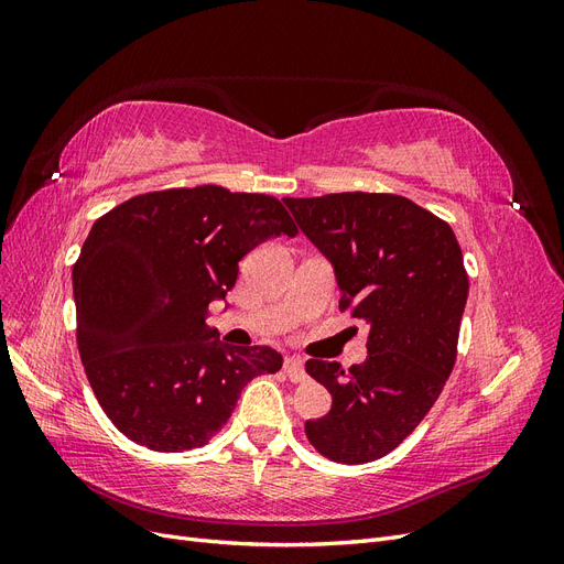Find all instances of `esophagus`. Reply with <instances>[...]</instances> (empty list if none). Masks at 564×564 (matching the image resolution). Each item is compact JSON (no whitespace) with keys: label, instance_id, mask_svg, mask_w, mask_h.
<instances>
[{"label":"esophagus","instance_id":"obj_1","mask_svg":"<svg viewBox=\"0 0 564 564\" xmlns=\"http://www.w3.org/2000/svg\"><path fill=\"white\" fill-rule=\"evenodd\" d=\"M284 371H286V377L292 379V381H305V377H308V373H305V365H303V360L299 355H292V357H286L284 360Z\"/></svg>","mask_w":564,"mask_h":564}]
</instances>
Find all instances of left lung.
I'll return each mask as SVG.
<instances>
[{"mask_svg": "<svg viewBox=\"0 0 564 564\" xmlns=\"http://www.w3.org/2000/svg\"><path fill=\"white\" fill-rule=\"evenodd\" d=\"M284 204L332 263L340 311L369 329L367 360L348 371L329 360L305 362L332 392V409L305 421V435L338 464H369L416 429L449 379L468 299L464 253L445 220L400 195Z\"/></svg>", "mask_w": 564, "mask_h": 564, "instance_id": "1", "label": "left lung"}]
</instances>
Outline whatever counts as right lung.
Returning a JSON list of instances; mask_svg holds the SVG:
<instances>
[{
    "instance_id": "obj_1",
    "label": "right lung",
    "mask_w": 564,
    "mask_h": 564,
    "mask_svg": "<svg viewBox=\"0 0 564 564\" xmlns=\"http://www.w3.org/2000/svg\"><path fill=\"white\" fill-rule=\"evenodd\" d=\"M280 235H296L280 199L220 185L139 195L96 220L73 268L77 346L119 433L155 452L204 447L245 386L280 371L278 350L228 346L207 324L237 263Z\"/></svg>"
}]
</instances>
